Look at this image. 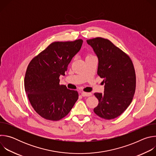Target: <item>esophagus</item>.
<instances>
[{"label":"esophagus","instance_id":"esophagus-1","mask_svg":"<svg viewBox=\"0 0 156 156\" xmlns=\"http://www.w3.org/2000/svg\"><path fill=\"white\" fill-rule=\"evenodd\" d=\"M92 94L91 93H85V92H81V96L83 97H88L91 96Z\"/></svg>","mask_w":156,"mask_h":156}]
</instances>
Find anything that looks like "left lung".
I'll return each instance as SVG.
<instances>
[{
  "mask_svg": "<svg viewBox=\"0 0 156 156\" xmlns=\"http://www.w3.org/2000/svg\"><path fill=\"white\" fill-rule=\"evenodd\" d=\"M86 41L98 58V75L105 84L103 94H94L99 100L94 112L102 119H114L127 108L134 96V66L129 57L108 39L96 37Z\"/></svg>",
  "mask_w": 156,
  "mask_h": 156,
  "instance_id": "obj_1",
  "label": "left lung"
}]
</instances>
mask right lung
Here are the masks:
<instances>
[{
	"instance_id": "1",
	"label": "right lung",
	"mask_w": 156,
	"mask_h": 156,
	"mask_svg": "<svg viewBox=\"0 0 156 156\" xmlns=\"http://www.w3.org/2000/svg\"><path fill=\"white\" fill-rule=\"evenodd\" d=\"M83 40L54 42L30 62L25 77V90L36 112L42 118L57 121L67 115L78 99L76 91L59 84Z\"/></svg>"
}]
</instances>
